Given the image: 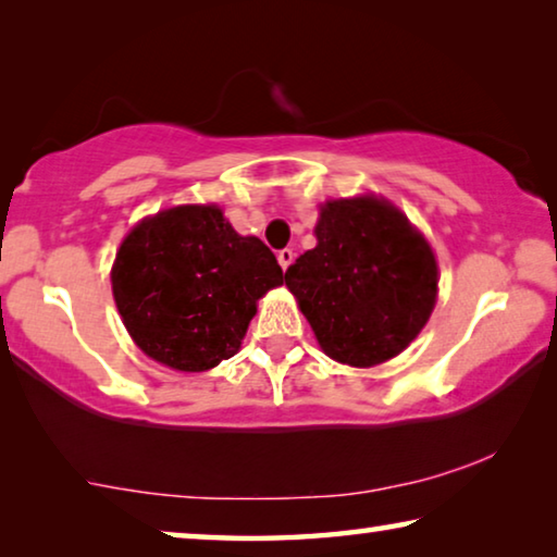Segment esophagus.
<instances>
[{
  "instance_id": "esophagus-1",
  "label": "esophagus",
  "mask_w": 557,
  "mask_h": 557,
  "mask_svg": "<svg viewBox=\"0 0 557 557\" xmlns=\"http://www.w3.org/2000/svg\"><path fill=\"white\" fill-rule=\"evenodd\" d=\"M292 260H295V252H292L289 248H285V250H280V252H277V262H280V268H282V270H287V268L292 265Z\"/></svg>"
}]
</instances>
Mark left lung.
<instances>
[{"label": "left lung", "mask_w": 557, "mask_h": 557, "mask_svg": "<svg viewBox=\"0 0 557 557\" xmlns=\"http://www.w3.org/2000/svg\"><path fill=\"white\" fill-rule=\"evenodd\" d=\"M317 248L285 272L326 356L369 369L408 348L437 301L430 243L385 199L326 201Z\"/></svg>", "instance_id": "left-lung-1"}]
</instances>
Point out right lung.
<instances>
[{"label":"right lung","mask_w":557,"mask_h":557,"mask_svg":"<svg viewBox=\"0 0 557 557\" xmlns=\"http://www.w3.org/2000/svg\"><path fill=\"white\" fill-rule=\"evenodd\" d=\"M112 295L129 336L154 361L199 373L240 348L258 299L282 268L256 235H238L219 206H174L122 240Z\"/></svg>","instance_id":"1"}]
</instances>
